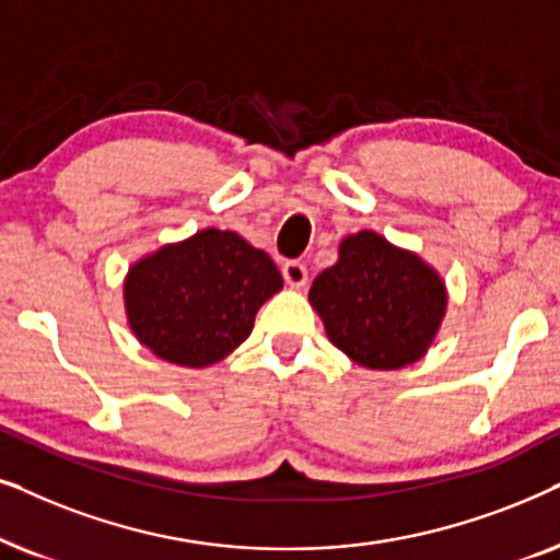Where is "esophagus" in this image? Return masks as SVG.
Masks as SVG:
<instances>
[{"mask_svg":"<svg viewBox=\"0 0 560 560\" xmlns=\"http://www.w3.org/2000/svg\"><path fill=\"white\" fill-rule=\"evenodd\" d=\"M281 273H284V281L289 287L307 284V266L300 264V260H287V264L281 266Z\"/></svg>","mask_w":560,"mask_h":560,"instance_id":"34e87169","label":"esophagus"}]
</instances>
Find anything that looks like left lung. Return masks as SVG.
I'll return each mask as SVG.
<instances>
[{
	"label": "left lung",
	"instance_id": "left-lung-1",
	"mask_svg": "<svg viewBox=\"0 0 560 560\" xmlns=\"http://www.w3.org/2000/svg\"><path fill=\"white\" fill-rule=\"evenodd\" d=\"M310 302L327 338L366 369L415 363L435 338L445 312L438 273L382 235H350L338 264L312 281Z\"/></svg>",
	"mask_w": 560,
	"mask_h": 560
}]
</instances>
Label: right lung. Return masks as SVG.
I'll return each mask as SVG.
<instances>
[{
	"label": "right lung",
	"mask_w": 560,
	"mask_h": 560,
	"mask_svg": "<svg viewBox=\"0 0 560 560\" xmlns=\"http://www.w3.org/2000/svg\"><path fill=\"white\" fill-rule=\"evenodd\" d=\"M284 287L264 250L202 230L130 268L125 307L138 340L178 366H210L241 346L268 296Z\"/></svg>",
	"instance_id": "add662e5"
}]
</instances>
